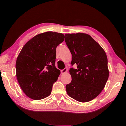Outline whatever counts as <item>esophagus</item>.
<instances>
[{
  "instance_id": "1",
  "label": "esophagus",
  "mask_w": 126,
  "mask_h": 126,
  "mask_svg": "<svg viewBox=\"0 0 126 126\" xmlns=\"http://www.w3.org/2000/svg\"><path fill=\"white\" fill-rule=\"evenodd\" d=\"M67 71H68L67 69H66V68H64V69H63V70H61V74H65V73H66V72H67Z\"/></svg>"
}]
</instances>
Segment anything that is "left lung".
<instances>
[{
    "label": "left lung",
    "instance_id": "8db88e82",
    "mask_svg": "<svg viewBox=\"0 0 126 126\" xmlns=\"http://www.w3.org/2000/svg\"><path fill=\"white\" fill-rule=\"evenodd\" d=\"M65 42L72 55L69 73L70 83L66 85L68 95L80 102L92 101L101 93L109 77L108 60L101 45L84 33H66Z\"/></svg>",
    "mask_w": 126,
    "mask_h": 126
}]
</instances>
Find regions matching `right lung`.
Returning a JSON list of instances; mask_svg holds the SVG:
<instances>
[{"mask_svg": "<svg viewBox=\"0 0 126 126\" xmlns=\"http://www.w3.org/2000/svg\"><path fill=\"white\" fill-rule=\"evenodd\" d=\"M56 32L40 33L24 45L17 58L16 76L25 94L34 100H42L51 93L53 83L61 71L56 68V49L64 40Z\"/></svg>", "mask_w": 126, "mask_h": 126, "instance_id": "obj_1", "label": "right lung"}]
</instances>
